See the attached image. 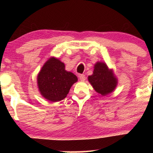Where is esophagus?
Returning a JSON list of instances; mask_svg holds the SVG:
<instances>
[{
	"label": "esophagus",
	"mask_w": 153,
	"mask_h": 153,
	"mask_svg": "<svg viewBox=\"0 0 153 153\" xmlns=\"http://www.w3.org/2000/svg\"><path fill=\"white\" fill-rule=\"evenodd\" d=\"M79 79H80L81 81H84L85 80V76L84 74H80L79 75Z\"/></svg>",
	"instance_id": "esophagus-1"
}]
</instances>
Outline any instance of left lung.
<instances>
[{
	"label": "left lung",
	"instance_id": "left-lung-1",
	"mask_svg": "<svg viewBox=\"0 0 153 153\" xmlns=\"http://www.w3.org/2000/svg\"><path fill=\"white\" fill-rule=\"evenodd\" d=\"M95 91L102 96L112 93L118 84V80L106 63L97 62L94 66L93 74L88 77Z\"/></svg>",
	"mask_w": 153,
	"mask_h": 153
}]
</instances>
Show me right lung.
I'll use <instances>...</instances> for the list:
<instances>
[{"label":"right lung","mask_w":153,"mask_h":153,"mask_svg":"<svg viewBox=\"0 0 153 153\" xmlns=\"http://www.w3.org/2000/svg\"><path fill=\"white\" fill-rule=\"evenodd\" d=\"M78 79L65 70V64L57 58H50L37 75V85L45 99L55 102L65 99Z\"/></svg>","instance_id":"add662e5"}]
</instances>
